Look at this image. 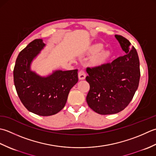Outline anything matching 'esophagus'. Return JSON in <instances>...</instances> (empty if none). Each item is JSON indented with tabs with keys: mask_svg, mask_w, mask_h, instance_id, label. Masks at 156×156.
<instances>
[{
	"mask_svg": "<svg viewBox=\"0 0 156 156\" xmlns=\"http://www.w3.org/2000/svg\"><path fill=\"white\" fill-rule=\"evenodd\" d=\"M78 77L80 80L85 79V77H86V74H85V72L83 71V70H81V71H79L78 73Z\"/></svg>",
	"mask_w": 156,
	"mask_h": 156,
	"instance_id": "esophagus-1",
	"label": "esophagus"
}]
</instances>
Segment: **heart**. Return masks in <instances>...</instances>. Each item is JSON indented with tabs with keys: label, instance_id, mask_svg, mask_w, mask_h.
<instances>
[{
	"label": "heart",
	"instance_id": "1",
	"mask_svg": "<svg viewBox=\"0 0 156 156\" xmlns=\"http://www.w3.org/2000/svg\"><path fill=\"white\" fill-rule=\"evenodd\" d=\"M103 48V46L101 44H96L94 45L93 47L91 48V51L92 53H98L100 51H101ZM108 54L107 52H102L100 53L99 55H98L93 60V62L94 64L98 65V64H101V63L104 62L105 60H106L108 58Z\"/></svg>",
	"mask_w": 156,
	"mask_h": 156
}]
</instances>
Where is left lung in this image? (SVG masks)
<instances>
[{
  "label": "left lung",
  "mask_w": 156,
  "mask_h": 156,
  "mask_svg": "<svg viewBox=\"0 0 156 156\" xmlns=\"http://www.w3.org/2000/svg\"><path fill=\"white\" fill-rule=\"evenodd\" d=\"M125 55L112 62L87 67L86 81L90 89L86 97L95 112L106 115L123 110L131 102L139 86L140 69L138 54L129 41L115 35Z\"/></svg>",
  "instance_id": "left-lung-1"
}]
</instances>
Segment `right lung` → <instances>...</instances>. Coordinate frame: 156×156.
<instances>
[{
	"instance_id": "right-lung-1",
	"label": "right lung",
	"mask_w": 156,
	"mask_h": 156,
	"mask_svg": "<svg viewBox=\"0 0 156 156\" xmlns=\"http://www.w3.org/2000/svg\"><path fill=\"white\" fill-rule=\"evenodd\" d=\"M44 46L42 39H36L21 50L16 60L13 78L23 106L31 112L47 116L65 107L70 90L78 81V70H57L47 77L31 71V62Z\"/></svg>"
}]
</instances>
